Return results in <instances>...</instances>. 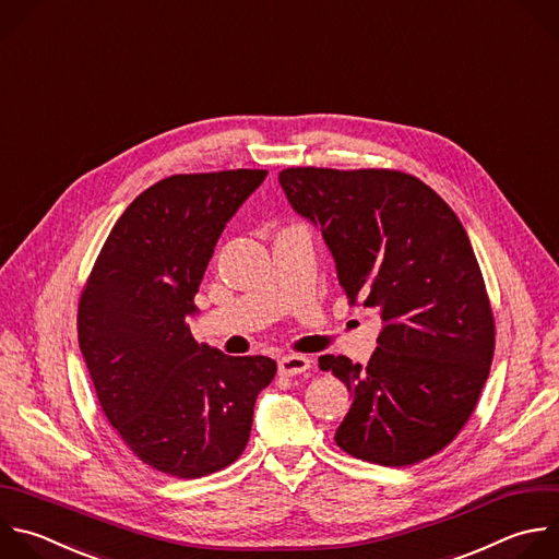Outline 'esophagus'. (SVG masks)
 <instances>
[{
	"label": "esophagus",
	"mask_w": 559,
	"mask_h": 559,
	"mask_svg": "<svg viewBox=\"0 0 559 559\" xmlns=\"http://www.w3.org/2000/svg\"><path fill=\"white\" fill-rule=\"evenodd\" d=\"M311 359L305 355H285L278 359V373L281 376H300L309 370Z\"/></svg>",
	"instance_id": "34e87169"
}]
</instances>
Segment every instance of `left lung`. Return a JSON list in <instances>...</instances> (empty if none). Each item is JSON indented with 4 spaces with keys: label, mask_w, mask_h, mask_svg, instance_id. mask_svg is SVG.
I'll return each instance as SVG.
<instances>
[{
    "label": "left lung",
    "mask_w": 559,
    "mask_h": 559,
    "mask_svg": "<svg viewBox=\"0 0 559 559\" xmlns=\"http://www.w3.org/2000/svg\"><path fill=\"white\" fill-rule=\"evenodd\" d=\"M281 189L335 261L350 305L382 318L368 366L322 355L353 404L335 443L404 467L465 426L493 357V316L469 237L421 179L386 168H285Z\"/></svg>",
    "instance_id": "1"
}]
</instances>
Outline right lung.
I'll list each match as a JSON object with an SVG mask.
<instances>
[{
	"instance_id": "obj_1",
	"label": "right lung",
	"mask_w": 559,
	"mask_h": 559,
	"mask_svg": "<svg viewBox=\"0 0 559 559\" xmlns=\"http://www.w3.org/2000/svg\"><path fill=\"white\" fill-rule=\"evenodd\" d=\"M267 170L170 175L111 228L79 302V346L105 417L157 472L200 478L246 450L265 355L198 344L189 318L215 246Z\"/></svg>"
}]
</instances>
